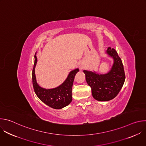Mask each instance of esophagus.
I'll return each instance as SVG.
<instances>
[{"label": "esophagus", "instance_id": "34e87169", "mask_svg": "<svg viewBox=\"0 0 146 146\" xmlns=\"http://www.w3.org/2000/svg\"><path fill=\"white\" fill-rule=\"evenodd\" d=\"M79 68H80V70H82V69H84V68H85V65L83 64H80V65H79Z\"/></svg>", "mask_w": 146, "mask_h": 146}]
</instances>
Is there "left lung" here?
<instances>
[{"label":"left lung","mask_w":146,"mask_h":146,"mask_svg":"<svg viewBox=\"0 0 146 146\" xmlns=\"http://www.w3.org/2000/svg\"><path fill=\"white\" fill-rule=\"evenodd\" d=\"M106 53L113 59L110 70L106 74L83 70L87 84L91 87L92 96L98 101H109L114 99L122 88L125 80L123 66L121 59L114 48L108 47Z\"/></svg>","instance_id":"obj_1"}]
</instances>
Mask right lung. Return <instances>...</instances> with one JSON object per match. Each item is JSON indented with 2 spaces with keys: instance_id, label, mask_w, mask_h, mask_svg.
<instances>
[{
  "instance_id": "add662e5",
  "label": "right lung",
  "mask_w": 146,
  "mask_h": 146,
  "mask_svg": "<svg viewBox=\"0 0 146 146\" xmlns=\"http://www.w3.org/2000/svg\"><path fill=\"white\" fill-rule=\"evenodd\" d=\"M37 59L36 52L32 71V82L34 91L37 97L46 105L55 109H60L67 106L72 101V90L74 77L79 71L78 68L72 70L62 84L52 89H46L39 86L35 76V67Z\"/></svg>"
}]
</instances>
